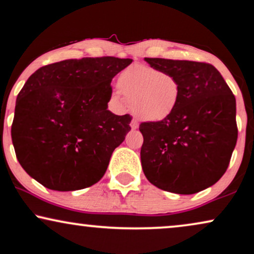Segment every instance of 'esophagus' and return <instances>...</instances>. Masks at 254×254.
I'll return each instance as SVG.
<instances>
[{"instance_id":"34e87169","label":"esophagus","mask_w":254,"mask_h":254,"mask_svg":"<svg viewBox=\"0 0 254 254\" xmlns=\"http://www.w3.org/2000/svg\"><path fill=\"white\" fill-rule=\"evenodd\" d=\"M130 125H131V127H132V129H137V127H138V122H137V119H132Z\"/></svg>"}]
</instances>
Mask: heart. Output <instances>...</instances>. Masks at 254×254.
I'll list each match as a JSON object with an SVG mask.
<instances>
[{
  "instance_id": "heart-1",
  "label": "heart",
  "mask_w": 254,
  "mask_h": 254,
  "mask_svg": "<svg viewBox=\"0 0 254 254\" xmlns=\"http://www.w3.org/2000/svg\"><path fill=\"white\" fill-rule=\"evenodd\" d=\"M116 84L119 92L130 100L133 114L148 122L170 117L182 96L181 82L174 73L149 65L127 67L119 73Z\"/></svg>"
}]
</instances>
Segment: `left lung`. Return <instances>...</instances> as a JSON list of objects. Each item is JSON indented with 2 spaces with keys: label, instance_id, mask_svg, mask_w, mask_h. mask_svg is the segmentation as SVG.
I'll return each instance as SVG.
<instances>
[{
  "label": "left lung",
  "instance_id": "1",
  "mask_svg": "<svg viewBox=\"0 0 254 254\" xmlns=\"http://www.w3.org/2000/svg\"><path fill=\"white\" fill-rule=\"evenodd\" d=\"M179 78L182 96L175 112L143 122L140 162L149 182L176 194H195L221 179L237 144L235 97L207 63L144 58Z\"/></svg>",
  "mask_w": 254,
  "mask_h": 254
}]
</instances>
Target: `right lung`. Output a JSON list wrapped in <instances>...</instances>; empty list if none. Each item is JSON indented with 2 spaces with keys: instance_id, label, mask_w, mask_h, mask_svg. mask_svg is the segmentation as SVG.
Listing matches in <instances>:
<instances>
[{
  "instance_id": "add662e5",
  "label": "right lung",
  "mask_w": 254,
  "mask_h": 254,
  "mask_svg": "<svg viewBox=\"0 0 254 254\" xmlns=\"http://www.w3.org/2000/svg\"><path fill=\"white\" fill-rule=\"evenodd\" d=\"M132 63L81 58L40 67L20 91L11 139L20 164L46 188L79 190L99 181L130 131V115L108 110L112 78Z\"/></svg>"
}]
</instances>
